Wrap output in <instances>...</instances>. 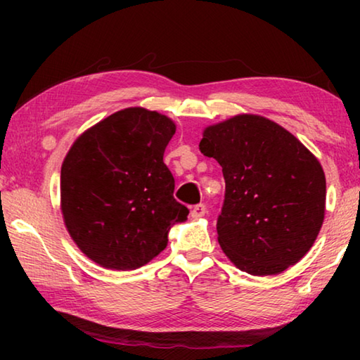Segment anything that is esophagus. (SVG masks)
<instances>
[{
	"label": "esophagus",
	"instance_id": "obj_1",
	"mask_svg": "<svg viewBox=\"0 0 360 360\" xmlns=\"http://www.w3.org/2000/svg\"><path fill=\"white\" fill-rule=\"evenodd\" d=\"M205 212H206V206L203 205V203H198V205H195L193 208H192V217L193 219H198V217H202V216H205Z\"/></svg>",
	"mask_w": 360,
	"mask_h": 360
}]
</instances>
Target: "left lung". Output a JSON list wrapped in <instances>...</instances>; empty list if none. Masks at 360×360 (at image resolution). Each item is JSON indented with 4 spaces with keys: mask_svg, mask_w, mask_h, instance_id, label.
<instances>
[{
    "mask_svg": "<svg viewBox=\"0 0 360 360\" xmlns=\"http://www.w3.org/2000/svg\"><path fill=\"white\" fill-rule=\"evenodd\" d=\"M200 150L222 167L217 240L240 270L278 275L313 246L324 222L326 176L281 125L240 114L203 131Z\"/></svg>",
    "mask_w": 360,
    "mask_h": 360,
    "instance_id": "left-lung-1",
    "label": "left lung"
}]
</instances>
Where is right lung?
I'll return each instance as SVG.
<instances>
[{
  "label": "right lung",
  "mask_w": 360,
  "mask_h": 360,
  "mask_svg": "<svg viewBox=\"0 0 360 360\" xmlns=\"http://www.w3.org/2000/svg\"><path fill=\"white\" fill-rule=\"evenodd\" d=\"M174 131L167 115L127 108L71 146L60 176L62 212L71 238L95 264L143 266L167 248L169 229L187 221L163 163Z\"/></svg>",
  "instance_id": "1"
}]
</instances>
